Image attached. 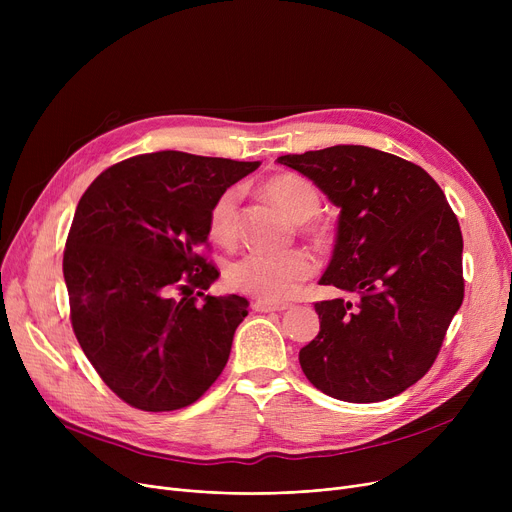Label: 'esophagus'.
<instances>
[{
  "instance_id": "obj_1",
  "label": "esophagus",
  "mask_w": 512,
  "mask_h": 512,
  "mask_svg": "<svg viewBox=\"0 0 512 512\" xmlns=\"http://www.w3.org/2000/svg\"><path fill=\"white\" fill-rule=\"evenodd\" d=\"M253 309L255 311H259V313H272V311H278V313H282V311H286V309H290V305L288 303H265V301H255L253 303Z\"/></svg>"
}]
</instances>
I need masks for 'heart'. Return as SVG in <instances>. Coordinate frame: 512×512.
Masks as SVG:
<instances>
[{
	"mask_svg": "<svg viewBox=\"0 0 512 512\" xmlns=\"http://www.w3.org/2000/svg\"><path fill=\"white\" fill-rule=\"evenodd\" d=\"M261 191L292 222H299V230L309 238L326 242L332 236L330 222L317 213L321 197L311 180L299 174H278L265 180ZM238 197L236 188H226L209 207L207 232L220 245H232L236 240ZM313 274L315 259L303 249H292L280 255H242L228 265L226 280L238 292L251 294L265 303H278L290 299Z\"/></svg>",
	"mask_w": 512,
	"mask_h": 512,
	"instance_id": "obj_1",
	"label": "heart"
}]
</instances>
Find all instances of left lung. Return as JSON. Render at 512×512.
<instances>
[{
    "instance_id": "8db88e82",
    "label": "left lung",
    "mask_w": 512,
    "mask_h": 512,
    "mask_svg": "<svg viewBox=\"0 0 512 512\" xmlns=\"http://www.w3.org/2000/svg\"><path fill=\"white\" fill-rule=\"evenodd\" d=\"M278 161L340 207L319 284L355 297L315 303L321 330L301 348L303 373L346 402L405 392L434 365L465 297L463 234L442 188L413 161L363 145Z\"/></svg>"
}]
</instances>
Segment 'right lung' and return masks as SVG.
<instances>
[{"instance_id":"right-lung-1","label":"right lung","mask_w":512,"mask_h":512,"mask_svg":"<svg viewBox=\"0 0 512 512\" xmlns=\"http://www.w3.org/2000/svg\"><path fill=\"white\" fill-rule=\"evenodd\" d=\"M257 168L157 151L118 161L80 197L64 249L70 321L99 378L126 405L188 407L224 371L249 301L205 294L220 272L199 249H209L213 199Z\"/></svg>"}]
</instances>
